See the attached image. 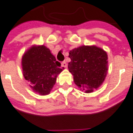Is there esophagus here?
Listing matches in <instances>:
<instances>
[{
    "label": "esophagus",
    "mask_w": 133,
    "mask_h": 133,
    "mask_svg": "<svg viewBox=\"0 0 133 133\" xmlns=\"http://www.w3.org/2000/svg\"><path fill=\"white\" fill-rule=\"evenodd\" d=\"M61 66H62V67L66 68V67H67V64H66V62L65 61H64V62H62Z\"/></svg>",
    "instance_id": "1"
}]
</instances>
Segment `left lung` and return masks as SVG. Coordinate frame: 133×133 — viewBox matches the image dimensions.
Here are the masks:
<instances>
[{
    "mask_svg": "<svg viewBox=\"0 0 133 133\" xmlns=\"http://www.w3.org/2000/svg\"><path fill=\"white\" fill-rule=\"evenodd\" d=\"M69 71L73 81L85 93L93 92L104 81L108 73V55L95 45H82L69 51Z\"/></svg>",
    "mask_w": 133,
    "mask_h": 133,
    "instance_id": "left-lung-1",
    "label": "left lung"
}]
</instances>
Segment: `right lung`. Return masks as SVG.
Listing matches in <instances>:
<instances>
[{"label": "right lung", "mask_w": 133, "mask_h": 133, "mask_svg": "<svg viewBox=\"0 0 133 133\" xmlns=\"http://www.w3.org/2000/svg\"><path fill=\"white\" fill-rule=\"evenodd\" d=\"M21 65L24 79L34 92L49 95L63 70L60 63L44 45H32L24 52Z\"/></svg>", "instance_id": "1"}]
</instances>
